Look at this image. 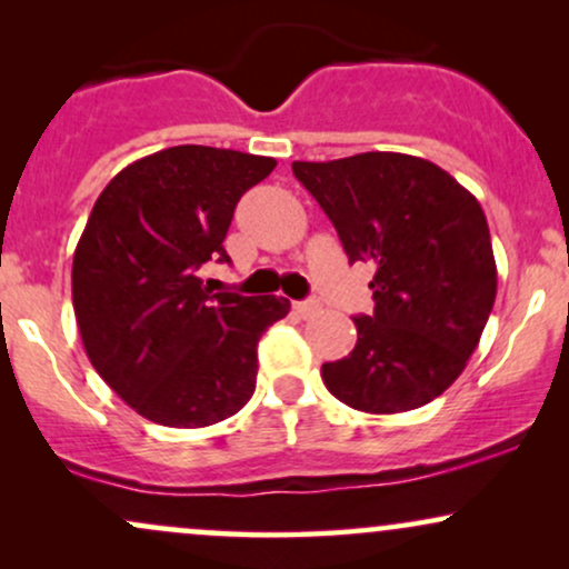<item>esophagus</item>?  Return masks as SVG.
I'll list each match as a JSON object with an SVG mask.
<instances>
[{"instance_id": "obj_1", "label": "esophagus", "mask_w": 569, "mask_h": 569, "mask_svg": "<svg viewBox=\"0 0 569 569\" xmlns=\"http://www.w3.org/2000/svg\"><path fill=\"white\" fill-rule=\"evenodd\" d=\"M318 310H321V305H318L316 299H305V302H293V312H297L299 318L316 316Z\"/></svg>"}]
</instances>
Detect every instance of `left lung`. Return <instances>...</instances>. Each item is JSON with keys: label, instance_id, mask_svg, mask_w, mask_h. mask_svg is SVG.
Segmentation results:
<instances>
[{"label": "left lung", "instance_id": "1", "mask_svg": "<svg viewBox=\"0 0 569 569\" xmlns=\"http://www.w3.org/2000/svg\"><path fill=\"white\" fill-rule=\"evenodd\" d=\"M352 262H375V312L356 316L350 356L323 363L329 393L369 415L433 401L479 345L498 267L479 200L447 171L401 152L293 162Z\"/></svg>", "mask_w": 569, "mask_h": 569}]
</instances>
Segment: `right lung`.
I'll use <instances>...</instances> for the list:
<instances>
[{
	"mask_svg": "<svg viewBox=\"0 0 569 569\" xmlns=\"http://www.w3.org/2000/svg\"><path fill=\"white\" fill-rule=\"evenodd\" d=\"M272 168V158L184 143L122 168L90 211L71 267L84 352L158 426H213L253 396L259 337L289 299L211 293L198 270L230 262L221 243L234 206Z\"/></svg>",
	"mask_w": 569,
	"mask_h": 569,
	"instance_id": "obj_1",
	"label": "right lung"
}]
</instances>
